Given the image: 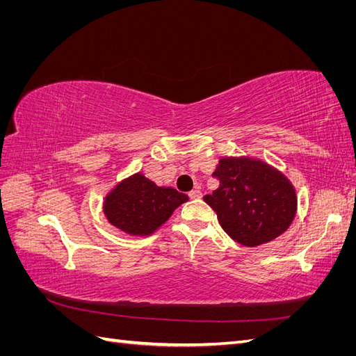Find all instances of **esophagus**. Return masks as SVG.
<instances>
[{
  "instance_id": "34e87169",
  "label": "esophagus",
  "mask_w": 356,
  "mask_h": 356,
  "mask_svg": "<svg viewBox=\"0 0 356 356\" xmlns=\"http://www.w3.org/2000/svg\"><path fill=\"white\" fill-rule=\"evenodd\" d=\"M188 196H190V199H193V200L202 199V191H200L199 188H195V190H191V191L188 193Z\"/></svg>"
}]
</instances>
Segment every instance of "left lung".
<instances>
[{
	"mask_svg": "<svg viewBox=\"0 0 356 356\" xmlns=\"http://www.w3.org/2000/svg\"><path fill=\"white\" fill-rule=\"evenodd\" d=\"M212 175L220 187L203 200L233 241L258 246L288 230L297 212V195L281 170L242 156L220 159Z\"/></svg>",
	"mask_w": 356,
	"mask_h": 356,
	"instance_id": "left-lung-1",
	"label": "left lung"
}]
</instances>
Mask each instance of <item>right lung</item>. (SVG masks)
I'll list each match as a JSON object with an SVG mask.
<instances>
[{
    "instance_id": "1",
    "label": "right lung",
    "mask_w": 356,
    "mask_h": 356,
    "mask_svg": "<svg viewBox=\"0 0 356 356\" xmlns=\"http://www.w3.org/2000/svg\"><path fill=\"white\" fill-rule=\"evenodd\" d=\"M188 200L172 187H159L141 172L123 179L105 196L104 213L115 229L132 236L153 234Z\"/></svg>"
}]
</instances>
